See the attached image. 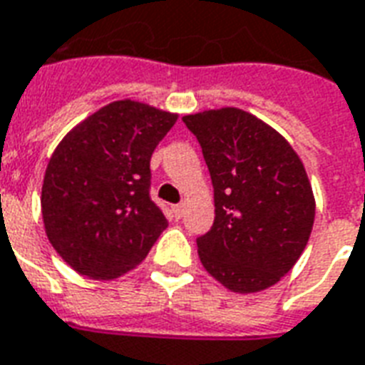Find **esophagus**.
Listing matches in <instances>:
<instances>
[{
    "label": "esophagus",
    "instance_id": "34e87169",
    "mask_svg": "<svg viewBox=\"0 0 365 365\" xmlns=\"http://www.w3.org/2000/svg\"><path fill=\"white\" fill-rule=\"evenodd\" d=\"M172 212H174V216H176V218H182L183 212H185V202L174 205V207H172Z\"/></svg>",
    "mask_w": 365,
    "mask_h": 365
}]
</instances>
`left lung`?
Returning a JSON list of instances; mask_svg holds the SVG:
<instances>
[{
  "label": "left lung",
  "mask_w": 365,
  "mask_h": 365,
  "mask_svg": "<svg viewBox=\"0 0 365 365\" xmlns=\"http://www.w3.org/2000/svg\"><path fill=\"white\" fill-rule=\"evenodd\" d=\"M182 120L201 143L214 187V224L197 239L202 266L233 293L272 287L312 233L316 201L304 164L282 133L241 108Z\"/></svg>",
  "instance_id": "obj_1"
}]
</instances>
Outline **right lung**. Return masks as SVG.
<instances>
[{
	"label": "right lung",
	"mask_w": 365,
	"mask_h": 365,
	"mask_svg": "<svg viewBox=\"0 0 365 365\" xmlns=\"http://www.w3.org/2000/svg\"><path fill=\"white\" fill-rule=\"evenodd\" d=\"M178 115L122 99L66 133L41 185L49 243L78 274L108 282L138 266L168 222L151 201V155Z\"/></svg>",
	"instance_id": "add662e5"
}]
</instances>
